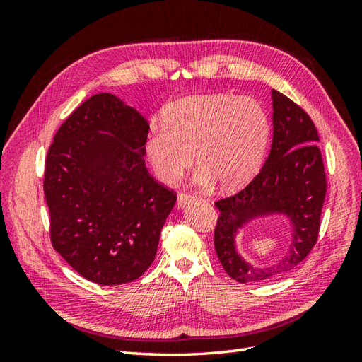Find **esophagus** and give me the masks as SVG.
Wrapping results in <instances>:
<instances>
[{"label":"esophagus","mask_w":362,"mask_h":362,"mask_svg":"<svg viewBox=\"0 0 362 362\" xmlns=\"http://www.w3.org/2000/svg\"><path fill=\"white\" fill-rule=\"evenodd\" d=\"M193 202H194V197L189 196V194L180 193L179 196H177V206H179V209H185L187 205L193 204Z\"/></svg>","instance_id":"obj_1"}]
</instances>
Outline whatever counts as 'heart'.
Returning a JSON list of instances; mask_svg holds the SVG:
<instances>
[{
  "label": "heart",
  "instance_id": "1",
  "mask_svg": "<svg viewBox=\"0 0 362 362\" xmlns=\"http://www.w3.org/2000/svg\"><path fill=\"white\" fill-rule=\"evenodd\" d=\"M269 118L252 98L204 95L179 99L163 113V127L144 140L153 175L173 187L194 163L196 183L240 189L255 177L269 140Z\"/></svg>",
  "mask_w": 362,
  "mask_h": 362
}]
</instances>
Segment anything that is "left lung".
Segmentation results:
<instances>
[{"instance_id":"obj_1","label":"left lung","mask_w":362,"mask_h":362,"mask_svg":"<svg viewBox=\"0 0 362 362\" xmlns=\"http://www.w3.org/2000/svg\"><path fill=\"white\" fill-rule=\"evenodd\" d=\"M272 144L258 175L235 196L216 202L214 247L226 272L238 283H261L302 263L317 241L327 179L317 148L319 135L303 109L272 90ZM281 216L290 224L288 252L263 267L245 260L235 238L253 221Z\"/></svg>"}]
</instances>
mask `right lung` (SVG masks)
<instances>
[{"mask_svg": "<svg viewBox=\"0 0 362 362\" xmlns=\"http://www.w3.org/2000/svg\"><path fill=\"white\" fill-rule=\"evenodd\" d=\"M148 130V119L118 96L93 95L60 126L46 157L54 249L104 286L146 272L177 201L144 166Z\"/></svg>", "mask_w": 362, "mask_h": 362, "instance_id": "right-lung-1", "label": "right lung"}]
</instances>
